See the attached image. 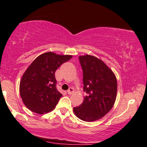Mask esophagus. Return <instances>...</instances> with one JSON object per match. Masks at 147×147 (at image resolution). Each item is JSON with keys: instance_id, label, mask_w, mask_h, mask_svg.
Masks as SVG:
<instances>
[{"instance_id": "1", "label": "esophagus", "mask_w": 147, "mask_h": 147, "mask_svg": "<svg viewBox=\"0 0 147 147\" xmlns=\"http://www.w3.org/2000/svg\"><path fill=\"white\" fill-rule=\"evenodd\" d=\"M74 91V90L73 88L69 87V88L68 90H67V94H68L69 95H71V94H73Z\"/></svg>"}]
</instances>
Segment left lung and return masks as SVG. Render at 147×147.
<instances>
[{
    "label": "left lung",
    "instance_id": "obj_1",
    "mask_svg": "<svg viewBox=\"0 0 147 147\" xmlns=\"http://www.w3.org/2000/svg\"><path fill=\"white\" fill-rule=\"evenodd\" d=\"M83 73V90L87 93L83 102L74 107L80 120L93 122L105 116L113 107L117 94L115 74L102 60L84 55L79 56Z\"/></svg>",
    "mask_w": 147,
    "mask_h": 147
}]
</instances>
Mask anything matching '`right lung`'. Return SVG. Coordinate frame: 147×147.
<instances>
[{"label":"right lung","instance_id":"1","mask_svg":"<svg viewBox=\"0 0 147 147\" xmlns=\"http://www.w3.org/2000/svg\"><path fill=\"white\" fill-rule=\"evenodd\" d=\"M71 58V55L47 52L32 62L20 82V94L27 108L44 114L56 107L63 95L56 89L55 71Z\"/></svg>","mask_w":147,"mask_h":147}]
</instances>
